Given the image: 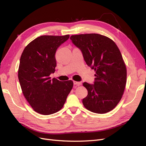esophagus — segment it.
Wrapping results in <instances>:
<instances>
[{
	"mask_svg": "<svg viewBox=\"0 0 146 146\" xmlns=\"http://www.w3.org/2000/svg\"><path fill=\"white\" fill-rule=\"evenodd\" d=\"M74 85H76L77 86H80L82 85V83L81 82H76V81H74Z\"/></svg>",
	"mask_w": 146,
	"mask_h": 146,
	"instance_id": "esophagus-1",
	"label": "esophagus"
}]
</instances>
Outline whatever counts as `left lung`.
Wrapping results in <instances>:
<instances>
[{"instance_id": "8db88e82", "label": "left lung", "mask_w": 146, "mask_h": 146, "mask_svg": "<svg viewBox=\"0 0 146 146\" xmlns=\"http://www.w3.org/2000/svg\"><path fill=\"white\" fill-rule=\"evenodd\" d=\"M74 44L82 53L87 65L96 71L94 84L84 82L88 96L82 100L87 110L108 113L121 100L127 82V70L121 53L111 39L99 34L72 35Z\"/></svg>"}]
</instances>
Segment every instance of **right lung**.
<instances>
[{
    "instance_id": "add662e5",
    "label": "right lung",
    "mask_w": 146,
    "mask_h": 146,
    "mask_svg": "<svg viewBox=\"0 0 146 146\" xmlns=\"http://www.w3.org/2000/svg\"><path fill=\"white\" fill-rule=\"evenodd\" d=\"M64 36L44 35L26 46L21 55L18 78L26 100L35 111L49 115L63 108L73 82L49 77L55 70L56 51L68 40Z\"/></svg>"
}]
</instances>
